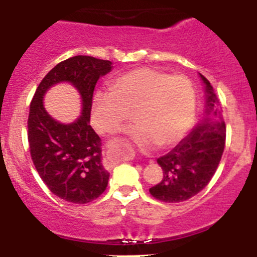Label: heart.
<instances>
[{
	"label": "heart",
	"mask_w": 257,
	"mask_h": 257,
	"mask_svg": "<svg viewBox=\"0 0 257 257\" xmlns=\"http://www.w3.org/2000/svg\"><path fill=\"white\" fill-rule=\"evenodd\" d=\"M197 92L192 79L153 68H138L118 76L110 91L94 95L91 122L101 134L121 130L133 113L131 136L142 148H169L192 126Z\"/></svg>",
	"instance_id": "obj_1"
}]
</instances>
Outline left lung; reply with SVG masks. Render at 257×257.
Listing matches in <instances>:
<instances>
[{
  "label": "left lung",
  "instance_id": "obj_1",
  "mask_svg": "<svg viewBox=\"0 0 257 257\" xmlns=\"http://www.w3.org/2000/svg\"><path fill=\"white\" fill-rule=\"evenodd\" d=\"M207 112L215 110L217 103L213 87L205 76ZM226 126L222 121L205 122L196 127L170 153L157 162L163 170V179L152 187L149 193L166 203L184 202L198 194L210 183L225 148Z\"/></svg>",
  "mask_w": 257,
  "mask_h": 257
}]
</instances>
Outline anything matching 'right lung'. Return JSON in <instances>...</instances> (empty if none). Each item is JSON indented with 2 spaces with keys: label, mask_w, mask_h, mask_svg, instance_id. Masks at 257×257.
Returning a JSON list of instances; mask_svg holds the SVG:
<instances>
[{
  "label": "right lung",
  "mask_w": 257,
  "mask_h": 257,
  "mask_svg": "<svg viewBox=\"0 0 257 257\" xmlns=\"http://www.w3.org/2000/svg\"><path fill=\"white\" fill-rule=\"evenodd\" d=\"M110 69L109 60L86 55L69 58L44 77L32 99L28 115L32 161L46 187L67 202H92L108 185L109 172L101 162L100 138L90 126V115L95 85ZM59 82H70L83 97V115L73 124H59L43 108L44 92Z\"/></svg>",
  "instance_id": "obj_1"
}]
</instances>
